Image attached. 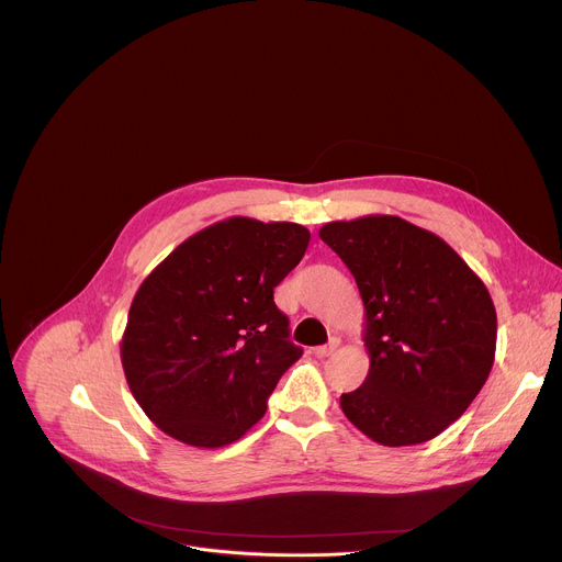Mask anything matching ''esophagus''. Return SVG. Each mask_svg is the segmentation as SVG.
<instances>
[{"label":"esophagus","instance_id":"esophagus-1","mask_svg":"<svg viewBox=\"0 0 562 562\" xmlns=\"http://www.w3.org/2000/svg\"><path fill=\"white\" fill-rule=\"evenodd\" d=\"M338 347H340V340H338V338H334L329 345H319V347H315V349H313V353H315L317 358H329Z\"/></svg>","mask_w":562,"mask_h":562}]
</instances>
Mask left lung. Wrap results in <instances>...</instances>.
Wrapping results in <instances>:
<instances>
[{
    "instance_id": "obj_1",
    "label": "left lung",
    "mask_w": 562,
    "mask_h": 562,
    "mask_svg": "<svg viewBox=\"0 0 562 562\" xmlns=\"http://www.w3.org/2000/svg\"><path fill=\"white\" fill-rule=\"evenodd\" d=\"M356 278L369 373L340 395L345 416L384 447L420 445L458 420L496 356V308L467 262L436 233L397 215L319 228Z\"/></svg>"
}]
</instances>
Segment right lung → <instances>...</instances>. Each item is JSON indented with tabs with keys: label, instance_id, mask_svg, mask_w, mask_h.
I'll list each match as a JSON object with an SVG mask.
<instances>
[{
	"label": "right lung",
	"instance_id": "right-lung-1",
	"mask_svg": "<svg viewBox=\"0 0 562 562\" xmlns=\"http://www.w3.org/2000/svg\"><path fill=\"white\" fill-rule=\"evenodd\" d=\"M308 237L295 222L235 215L187 237L139 284L120 356L137 405L167 436L217 449L265 416L302 356L273 289Z\"/></svg>",
	"mask_w": 562,
	"mask_h": 562
}]
</instances>
